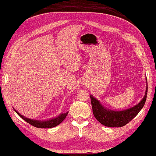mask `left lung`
I'll list each match as a JSON object with an SVG mask.
<instances>
[{"label": "left lung", "mask_w": 156, "mask_h": 156, "mask_svg": "<svg viewBox=\"0 0 156 156\" xmlns=\"http://www.w3.org/2000/svg\"><path fill=\"white\" fill-rule=\"evenodd\" d=\"M145 94L140 102L134 106L121 111H115L105 107L93 95H90L93 114L101 124L108 127H121L135 118L145 104L147 95V80Z\"/></svg>", "instance_id": "obj_1"}]
</instances>
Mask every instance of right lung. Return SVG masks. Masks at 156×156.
I'll return each instance as SVG.
<instances>
[{
    "label": "right lung",
    "instance_id": "1",
    "mask_svg": "<svg viewBox=\"0 0 156 156\" xmlns=\"http://www.w3.org/2000/svg\"><path fill=\"white\" fill-rule=\"evenodd\" d=\"M13 109L15 110V112L21 117L23 120H24L25 121L27 122L28 123L31 124L32 126L35 127H37V128H44V129H48V128H53V127L56 126L58 124L62 123L63 120H65V118H66L67 115H68V112L66 113H61L60 115H58V116L55 117V118H52L51 119H48V120H33V119L28 118L24 117V115H21L18 111H16L14 108Z\"/></svg>",
    "mask_w": 156,
    "mask_h": 156
}]
</instances>
